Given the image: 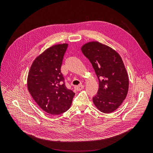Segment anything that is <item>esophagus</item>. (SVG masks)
Here are the masks:
<instances>
[{
  "mask_svg": "<svg viewBox=\"0 0 153 153\" xmlns=\"http://www.w3.org/2000/svg\"><path fill=\"white\" fill-rule=\"evenodd\" d=\"M84 88V85H78V86H76L75 87V89L77 91H81L82 89H83Z\"/></svg>",
  "mask_w": 153,
  "mask_h": 153,
  "instance_id": "esophagus-1",
  "label": "esophagus"
}]
</instances>
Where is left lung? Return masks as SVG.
I'll use <instances>...</instances> for the list:
<instances>
[{
  "mask_svg": "<svg viewBox=\"0 0 153 153\" xmlns=\"http://www.w3.org/2000/svg\"><path fill=\"white\" fill-rule=\"evenodd\" d=\"M81 50L98 78L99 89L92 98L94 105L103 113L113 112L128 92V76L122 58L115 50L98 41L85 43Z\"/></svg>",
  "mask_w": 153,
  "mask_h": 153,
  "instance_id": "8db88e82",
  "label": "left lung"
}]
</instances>
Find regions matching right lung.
<instances>
[{
	"mask_svg": "<svg viewBox=\"0 0 153 153\" xmlns=\"http://www.w3.org/2000/svg\"><path fill=\"white\" fill-rule=\"evenodd\" d=\"M68 44L52 45L37 57L27 76V88L35 102L45 112L59 115L70 108L75 93L68 89L61 72Z\"/></svg>",
	"mask_w": 153,
	"mask_h": 153,
	"instance_id": "1",
	"label": "right lung"
}]
</instances>
